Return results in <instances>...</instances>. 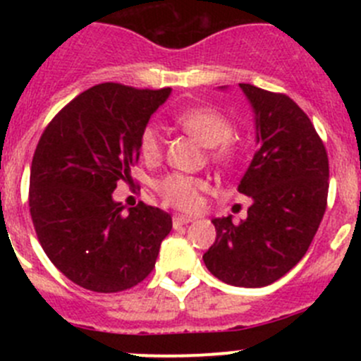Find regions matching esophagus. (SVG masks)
<instances>
[{
  "label": "esophagus",
  "mask_w": 361,
  "mask_h": 361,
  "mask_svg": "<svg viewBox=\"0 0 361 361\" xmlns=\"http://www.w3.org/2000/svg\"><path fill=\"white\" fill-rule=\"evenodd\" d=\"M192 220H194V218H190V216H185V214H176V216L173 218V225H174V228H178V227H181V225H187V224H190Z\"/></svg>",
  "instance_id": "obj_1"
}]
</instances>
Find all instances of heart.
Wrapping results in <instances>:
<instances>
[{"instance_id":"obj_1","label":"heart","mask_w":361,"mask_h":361,"mask_svg":"<svg viewBox=\"0 0 361 361\" xmlns=\"http://www.w3.org/2000/svg\"><path fill=\"white\" fill-rule=\"evenodd\" d=\"M178 126L194 136L199 143L209 148V157L221 167H232L239 159V148L231 141L234 123L213 108H187L174 116ZM140 152L145 159L155 160L162 154V136L154 123H148L140 134ZM201 178L173 173L157 181L159 195L171 206L183 211L197 209L201 192L206 188Z\"/></svg>"}]
</instances>
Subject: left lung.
Instances as JSON below:
<instances>
[{"instance_id": "1", "label": "left lung", "mask_w": 361, "mask_h": 361, "mask_svg": "<svg viewBox=\"0 0 361 361\" xmlns=\"http://www.w3.org/2000/svg\"><path fill=\"white\" fill-rule=\"evenodd\" d=\"M255 113L258 150L238 190L248 218H214L216 239L204 253L220 281L260 288L293 269L311 246L326 209L329 155L309 116L286 94L239 83Z\"/></svg>"}]
</instances>
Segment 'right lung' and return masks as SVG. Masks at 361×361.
Masks as SVG:
<instances>
[{
  "mask_svg": "<svg viewBox=\"0 0 361 361\" xmlns=\"http://www.w3.org/2000/svg\"><path fill=\"white\" fill-rule=\"evenodd\" d=\"M171 89L99 83L68 103L43 130L29 176V211L54 265L82 288L116 293L143 281L173 228L166 211L113 201L133 183L140 134Z\"/></svg>",
  "mask_w": 361,
  "mask_h": 361,
  "instance_id": "1",
  "label": "right lung"
}]
</instances>
